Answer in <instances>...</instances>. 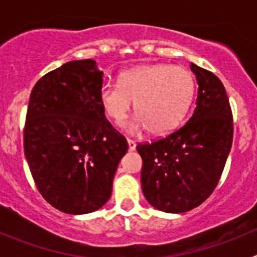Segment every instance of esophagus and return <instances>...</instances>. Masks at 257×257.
I'll use <instances>...</instances> for the list:
<instances>
[{"label": "esophagus", "instance_id": "obj_1", "mask_svg": "<svg viewBox=\"0 0 257 257\" xmlns=\"http://www.w3.org/2000/svg\"><path fill=\"white\" fill-rule=\"evenodd\" d=\"M127 144H128V149H130V151H135L136 142H134V140L131 139H127Z\"/></svg>", "mask_w": 257, "mask_h": 257}]
</instances>
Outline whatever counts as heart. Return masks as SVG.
<instances>
[{
  "label": "heart",
  "instance_id": "b5f03b06",
  "mask_svg": "<svg viewBox=\"0 0 257 257\" xmlns=\"http://www.w3.org/2000/svg\"><path fill=\"white\" fill-rule=\"evenodd\" d=\"M196 94L189 70L170 64L143 65L119 76V85L104 82L100 103L114 123L126 121L136 103L138 117L127 124L136 134L149 128L153 135H167L184 122Z\"/></svg>",
  "mask_w": 257,
  "mask_h": 257
}]
</instances>
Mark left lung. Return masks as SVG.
Instances as JSON below:
<instances>
[{
	"instance_id": "1",
	"label": "left lung",
	"mask_w": 257,
	"mask_h": 257,
	"mask_svg": "<svg viewBox=\"0 0 257 257\" xmlns=\"http://www.w3.org/2000/svg\"><path fill=\"white\" fill-rule=\"evenodd\" d=\"M198 82L189 121L152 143L138 144L142 188L157 210L180 213L212 194L233 143V113L222 82L212 72L190 65Z\"/></svg>"
}]
</instances>
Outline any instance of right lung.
<instances>
[{"label":"right lung","mask_w":257,"mask_h":257,"mask_svg":"<svg viewBox=\"0 0 257 257\" xmlns=\"http://www.w3.org/2000/svg\"><path fill=\"white\" fill-rule=\"evenodd\" d=\"M103 72L91 59L65 63L37 81L24 124V154L36 187L52 207L94 212L112 194L128 144L105 118Z\"/></svg>","instance_id":"add662e5"}]
</instances>
